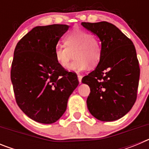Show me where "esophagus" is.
Listing matches in <instances>:
<instances>
[{
    "mask_svg": "<svg viewBox=\"0 0 149 149\" xmlns=\"http://www.w3.org/2000/svg\"><path fill=\"white\" fill-rule=\"evenodd\" d=\"M77 78H78V81L80 84H81V81H82V76L80 75V74H78L77 75Z\"/></svg>",
    "mask_w": 149,
    "mask_h": 149,
    "instance_id": "1",
    "label": "esophagus"
}]
</instances>
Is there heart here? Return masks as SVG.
I'll return each instance as SVG.
<instances>
[{"mask_svg": "<svg viewBox=\"0 0 149 149\" xmlns=\"http://www.w3.org/2000/svg\"><path fill=\"white\" fill-rule=\"evenodd\" d=\"M64 45L56 46L54 58L62 68L68 66L71 56L74 51V57L76 59L70 64L69 72H81L87 69L89 63L96 65L101 57V47L99 42L89 32L81 29H74L68 33L63 38Z\"/></svg>", "mask_w": 149, "mask_h": 149, "instance_id": "1", "label": "heart"}]
</instances>
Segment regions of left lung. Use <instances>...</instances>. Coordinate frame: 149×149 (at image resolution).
Instances as JSON below:
<instances>
[{"mask_svg": "<svg viewBox=\"0 0 149 149\" xmlns=\"http://www.w3.org/2000/svg\"><path fill=\"white\" fill-rule=\"evenodd\" d=\"M81 25L99 39L101 57L94 71L83 77L90 93L88 110L103 122L121 119L136 99L139 62L134 44L118 27L107 22H82Z\"/></svg>", "mask_w": 149, "mask_h": 149, "instance_id": "obj_1", "label": "left lung"}]
</instances>
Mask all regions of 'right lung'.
Returning <instances> with one entry per match:
<instances>
[{"label": "right lung", "instance_id": "right-lung-1", "mask_svg": "<svg viewBox=\"0 0 149 149\" xmlns=\"http://www.w3.org/2000/svg\"><path fill=\"white\" fill-rule=\"evenodd\" d=\"M66 24L37 26L17 44L12 63L11 81L17 104L33 120L56 122L66 110L69 96L78 86L75 74L65 71L54 58Z\"/></svg>", "mask_w": 149, "mask_h": 149}]
</instances>
